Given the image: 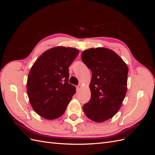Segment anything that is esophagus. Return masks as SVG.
<instances>
[{
    "label": "esophagus",
    "instance_id": "obj_1",
    "mask_svg": "<svg viewBox=\"0 0 155 155\" xmlns=\"http://www.w3.org/2000/svg\"><path fill=\"white\" fill-rule=\"evenodd\" d=\"M81 87H82V85H78V86H77V87H76L77 91H78L79 90H80V89L81 88Z\"/></svg>",
    "mask_w": 155,
    "mask_h": 155
}]
</instances>
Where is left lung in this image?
<instances>
[{
	"label": "left lung",
	"mask_w": 155,
	"mask_h": 155,
	"mask_svg": "<svg viewBox=\"0 0 155 155\" xmlns=\"http://www.w3.org/2000/svg\"><path fill=\"white\" fill-rule=\"evenodd\" d=\"M83 62L91 70V100L83 105L87 118L97 123L112 118L120 110L127 86V65L110 49L89 48L83 51Z\"/></svg>",
	"instance_id": "obj_1"
}]
</instances>
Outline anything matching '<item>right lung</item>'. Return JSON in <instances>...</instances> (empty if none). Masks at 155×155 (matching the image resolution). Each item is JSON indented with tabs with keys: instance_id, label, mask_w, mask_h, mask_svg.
I'll use <instances>...</instances> for the list:
<instances>
[{
	"instance_id": "right-lung-1",
	"label": "right lung",
	"mask_w": 155,
	"mask_h": 155,
	"mask_svg": "<svg viewBox=\"0 0 155 155\" xmlns=\"http://www.w3.org/2000/svg\"><path fill=\"white\" fill-rule=\"evenodd\" d=\"M78 54L76 48L56 46L45 51L32 65L27 94L33 109L43 118L61 116L76 93V87L68 83V68Z\"/></svg>"
}]
</instances>
